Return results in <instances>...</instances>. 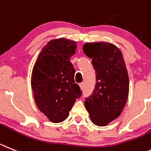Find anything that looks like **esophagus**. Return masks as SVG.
<instances>
[{
  "label": "esophagus",
  "instance_id": "esophagus-1",
  "mask_svg": "<svg viewBox=\"0 0 151 151\" xmlns=\"http://www.w3.org/2000/svg\"><path fill=\"white\" fill-rule=\"evenodd\" d=\"M79 85H80V88H81V89H83V88H84V83H80V84H79Z\"/></svg>",
  "mask_w": 151,
  "mask_h": 151
}]
</instances>
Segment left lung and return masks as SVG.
<instances>
[{
    "mask_svg": "<svg viewBox=\"0 0 151 151\" xmlns=\"http://www.w3.org/2000/svg\"><path fill=\"white\" fill-rule=\"evenodd\" d=\"M83 52L92 59L96 84L85 106L93 124L104 127L122 113L129 94V77L122 52L109 42L86 43Z\"/></svg>",
    "mask_w": 151,
    "mask_h": 151,
    "instance_id": "8db88e82",
    "label": "left lung"
}]
</instances>
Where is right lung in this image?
<instances>
[{
	"mask_svg": "<svg viewBox=\"0 0 151 151\" xmlns=\"http://www.w3.org/2000/svg\"><path fill=\"white\" fill-rule=\"evenodd\" d=\"M76 48L77 42L74 41L51 40L43 47L33 67L31 86L35 101L53 123L65 120L76 100L82 95L70 62Z\"/></svg>",
	"mask_w": 151,
	"mask_h": 151,
	"instance_id": "1",
	"label": "right lung"
}]
</instances>
